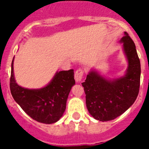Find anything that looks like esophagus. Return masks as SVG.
Returning a JSON list of instances; mask_svg holds the SVG:
<instances>
[{"mask_svg": "<svg viewBox=\"0 0 149 149\" xmlns=\"http://www.w3.org/2000/svg\"><path fill=\"white\" fill-rule=\"evenodd\" d=\"M84 74V72L82 68H78V69L76 71L75 74H74V78H75V81H77V82H80V81L82 80Z\"/></svg>", "mask_w": 149, "mask_h": 149, "instance_id": "esophagus-1", "label": "esophagus"}]
</instances>
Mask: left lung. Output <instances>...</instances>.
I'll return each mask as SVG.
<instances>
[{"instance_id":"obj_1","label":"left lung","mask_w":149,"mask_h":149,"mask_svg":"<svg viewBox=\"0 0 149 149\" xmlns=\"http://www.w3.org/2000/svg\"><path fill=\"white\" fill-rule=\"evenodd\" d=\"M120 42L128 61L125 75L107 80L91 71L82 83L89 113L97 120L105 122L124 113L136 101L140 85V61L134 41L125 32Z\"/></svg>"}]
</instances>
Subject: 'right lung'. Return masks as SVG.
Here are the masks:
<instances>
[{"mask_svg":"<svg viewBox=\"0 0 149 149\" xmlns=\"http://www.w3.org/2000/svg\"><path fill=\"white\" fill-rule=\"evenodd\" d=\"M13 60L10 86L14 100L34 120L45 124L57 122L65 112L68 94L75 84L73 69L57 72L49 84L42 89H29L15 82Z\"/></svg>","mask_w":149,"mask_h":149,"instance_id":"add662e5","label":"right lung"}]
</instances>
